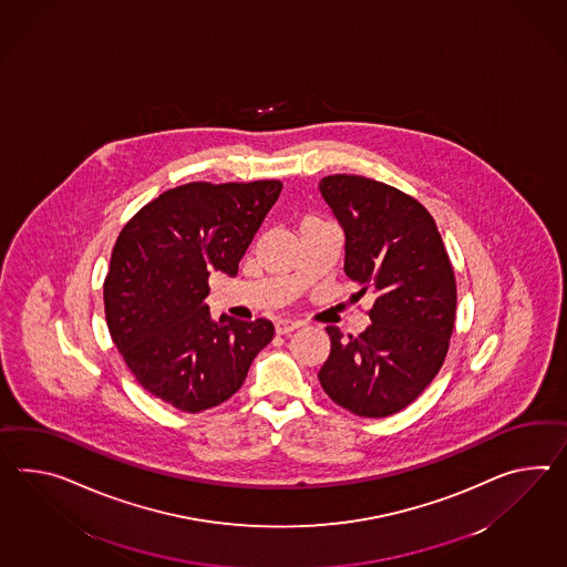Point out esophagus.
<instances>
[{
    "instance_id": "1",
    "label": "esophagus",
    "mask_w": 567,
    "mask_h": 567,
    "mask_svg": "<svg viewBox=\"0 0 567 567\" xmlns=\"http://www.w3.org/2000/svg\"><path fill=\"white\" fill-rule=\"evenodd\" d=\"M275 328H277V333H282V336H285V333L295 332L297 328H301V321H297V319L280 318L277 319Z\"/></svg>"
}]
</instances>
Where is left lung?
<instances>
[{"label": "left lung", "mask_w": 567, "mask_h": 567, "mask_svg": "<svg viewBox=\"0 0 567 567\" xmlns=\"http://www.w3.org/2000/svg\"><path fill=\"white\" fill-rule=\"evenodd\" d=\"M319 193L344 229L346 277L371 289V326L346 338L319 371L330 400L362 417L408 408L432 383L455 328L456 282L439 227L415 198L383 182L336 174Z\"/></svg>", "instance_id": "1"}]
</instances>
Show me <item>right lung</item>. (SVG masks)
I'll return each mask as SVG.
<instances>
[{
	"instance_id": "right-lung-1",
	"label": "right lung",
	"mask_w": 567,
	"mask_h": 567,
	"mask_svg": "<svg viewBox=\"0 0 567 567\" xmlns=\"http://www.w3.org/2000/svg\"><path fill=\"white\" fill-rule=\"evenodd\" d=\"M278 181L190 182L159 194L112 248L104 311L112 342L143 389L198 414L229 400L270 344L268 319L210 318L208 275L235 277Z\"/></svg>"
}]
</instances>
